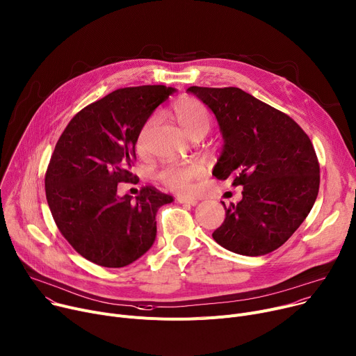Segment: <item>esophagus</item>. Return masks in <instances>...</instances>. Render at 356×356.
<instances>
[{
	"label": "esophagus",
	"instance_id": "34e87169",
	"mask_svg": "<svg viewBox=\"0 0 356 356\" xmlns=\"http://www.w3.org/2000/svg\"><path fill=\"white\" fill-rule=\"evenodd\" d=\"M176 200H177L179 203L188 204V206H196V204L199 203V200H197V199H195V197H187V196H177V197H176Z\"/></svg>",
	"mask_w": 356,
	"mask_h": 356
}]
</instances>
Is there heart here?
Returning a JSON list of instances; mask_svg holds the SVG:
<instances>
[{"label":"heart","mask_w":356,"mask_h":356,"mask_svg":"<svg viewBox=\"0 0 356 356\" xmlns=\"http://www.w3.org/2000/svg\"><path fill=\"white\" fill-rule=\"evenodd\" d=\"M173 115L181 130L192 137L197 133H207L210 127V117L206 107L195 99H181L173 107ZM156 124V115L150 117L146 124L141 129L137 138V149L143 153L147 147V140L153 126ZM204 170L197 163L186 164H170L165 165L159 173V180L169 188L177 193H187L193 188V181L200 179Z\"/></svg>","instance_id":"heart-1"}]
</instances>
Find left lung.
<instances>
[{
    "instance_id": "obj_1",
    "label": "left lung",
    "mask_w": 356,
    "mask_h": 356,
    "mask_svg": "<svg viewBox=\"0 0 356 356\" xmlns=\"http://www.w3.org/2000/svg\"><path fill=\"white\" fill-rule=\"evenodd\" d=\"M215 114L223 137L213 168L233 177L243 197L213 232L222 248L264 256L285 243L309 215L319 192V163L309 137L289 115L236 88L188 87Z\"/></svg>"
}]
</instances>
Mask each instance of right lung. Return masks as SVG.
<instances>
[{"label": "right lung", "instance_id": "add662e5", "mask_svg": "<svg viewBox=\"0 0 356 356\" xmlns=\"http://www.w3.org/2000/svg\"><path fill=\"white\" fill-rule=\"evenodd\" d=\"M177 90L138 86L115 90L77 113L58 138L45 175L57 227L90 262L124 268L156 241L157 210L173 202L154 187L133 199L117 184L131 181L138 134L153 111Z\"/></svg>", "mask_w": 356, "mask_h": 356}]
</instances>
